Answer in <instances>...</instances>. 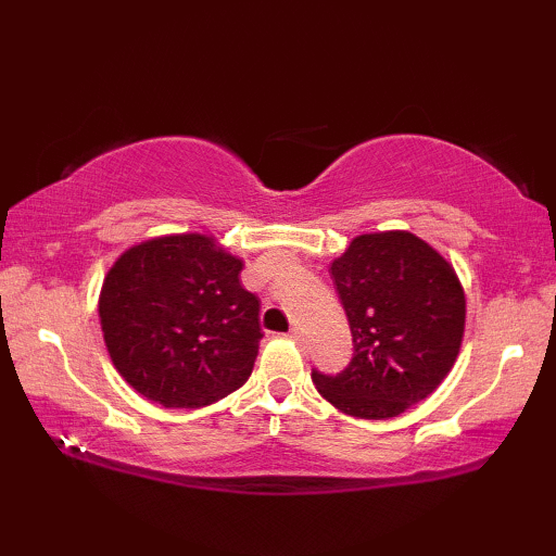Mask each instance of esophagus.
Wrapping results in <instances>:
<instances>
[{
	"instance_id": "34e87169",
	"label": "esophagus",
	"mask_w": 556,
	"mask_h": 556,
	"mask_svg": "<svg viewBox=\"0 0 556 556\" xmlns=\"http://www.w3.org/2000/svg\"><path fill=\"white\" fill-rule=\"evenodd\" d=\"M289 338H291V341H294V343H299V341H301V333H299V331H296V328H294V331H291V333H289Z\"/></svg>"
}]
</instances>
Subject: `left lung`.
<instances>
[{
  "label": "left lung",
  "instance_id": "obj_1",
  "mask_svg": "<svg viewBox=\"0 0 556 556\" xmlns=\"http://www.w3.org/2000/svg\"><path fill=\"white\" fill-rule=\"evenodd\" d=\"M353 333L336 378L312 372L318 394L361 419H392L427 400L454 368L466 294L446 257L407 230L365 232L331 262Z\"/></svg>",
  "mask_w": 556,
  "mask_h": 556
}]
</instances>
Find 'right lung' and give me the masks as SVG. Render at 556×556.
<instances>
[{"mask_svg":"<svg viewBox=\"0 0 556 556\" xmlns=\"http://www.w3.org/2000/svg\"><path fill=\"white\" fill-rule=\"evenodd\" d=\"M244 262L205 232L131 244L102 281L98 314L110 361L162 407H205L248 382L262 328Z\"/></svg>","mask_w":556,"mask_h":556,"instance_id":"add662e5","label":"right lung"}]
</instances>
